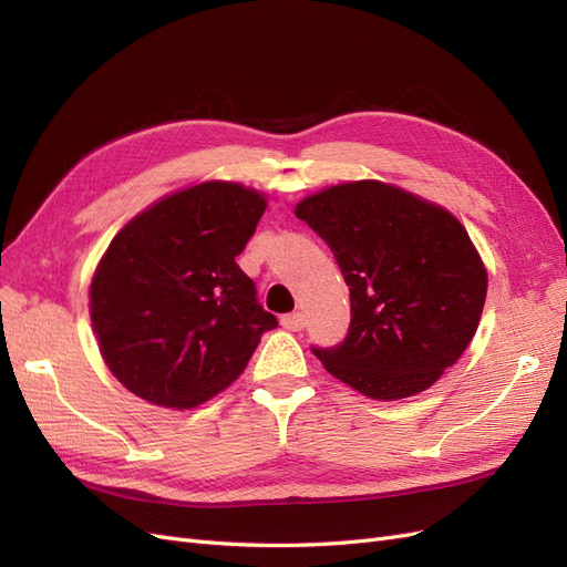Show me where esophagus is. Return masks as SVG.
<instances>
[{
	"label": "esophagus",
	"instance_id": "esophagus-1",
	"mask_svg": "<svg viewBox=\"0 0 567 567\" xmlns=\"http://www.w3.org/2000/svg\"><path fill=\"white\" fill-rule=\"evenodd\" d=\"M281 326L288 331H302L305 329V315L302 312H293V315H284L281 317Z\"/></svg>",
	"mask_w": 567,
	"mask_h": 567
}]
</instances>
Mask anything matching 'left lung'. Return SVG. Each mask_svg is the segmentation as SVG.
<instances>
[{"instance_id": "1", "label": "left lung", "mask_w": 567, "mask_h": 567, "mask_svg": "<svg viewBox=\"0 0 567 567\" xmlns=\"http://www.w3.org/2000/svg\"><path fill=\"white\" fill-rule=\"evenodd\" d=\"M350 286V329L312 348L338 381L373 400L431 388L473 340L487 271L461 221L383 182H350L298 203Z\"/></svg>"}]
</instances>
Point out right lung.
Masks as SVG:
<instances>
[{
  "instance_id": "1",
  "label": "right lung",
  "mask_w": 567,
  "mask_h": 567,
  "mask_svg": "<svg viewBox=\"0 0 567 567\" xmlns=\"http://www.w3.org/2000/svg\"><path fill=\"white\" fill-rule=\"evenodd\" d=\"M265 198L229 182L167 196L111 241L90 312L109 369L136 398L196 406L234 383L277 317L236 265Z\"/></svg>"
}]
</instances>
